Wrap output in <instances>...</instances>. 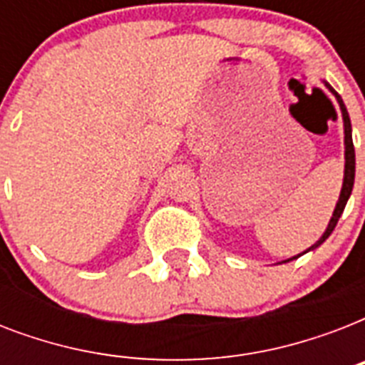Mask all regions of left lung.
Listing matches in <instances>:
<instances>
[{"instance_id":"obj_1","label":"left lung","mask_w":365,"mask_h":365,"mask_svg":"<svg viewBox=\"0 0 365 365\" xmlns=\"http://www.w3.org/2000/svg\"><path fill=\"white\" fill-rule=\"evenodd\" d=\"M322 83L326 85V88H328L329 93L335 96L337 104H339L341 115H343V128H345V176H343V187H341L339 200H337V205H335V210H334V214H331V220H329L328 227H326V231H324L322 237H320L317 242L312 244L311 248L305 250L303 254H307V252H311V250L318 248V246H320L324 240L328 239L329 235L334 233L335 225H337L341 214H343V210H345L346 200H349V197H351L352 187H354V172H356V157H354V143H352V126H351V117H349V111H346L345 104H343V100H341L339 94L335 93V88L331 87L328 81H322ZM303 254H297V255H294V257H289V259H284L282 263H288V261L297 259V257H301Z\"/></svg>"}]
</instances>
